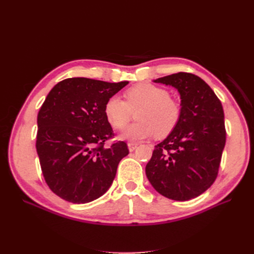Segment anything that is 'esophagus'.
Returning a JSON list of instances; mask_svg holds the SVG:
<instances>
[{
	"label": "esophagus",
	"instance_id": "obj_1",
	"mask_svg": "<svg viewBox=\"0 0 254 254\" xmlns=\"http://www.w3.org/2000/svg\"><path fill=\"white\" fill-rule=\"evenodd\" d=\"M136 147H137V144L136 143H132V142L128 143V149H129V151H133Z\"/></svg>",
	"mask_w": 254,
	"mask_h": 254
}]
</instances>
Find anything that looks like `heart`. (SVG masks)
I'll use <instances>...</instances> for the list:
<instances>
[{"label": "heart", "mask_w": 254, "mask_h": 254, "mask_svg": "<svg viewBox=\"0 0 254 254\" xmlns=\"http://www.w3.org/2000/svg\"><path fill=\"white\" fill-rule=\"evenodd\" d=\"M126 101L111 96L105 104V115L109 124L117 129L126 126L131 111L137 110L139 121L127 126L120 137L128 141H140L152 134L165 137L178 124L181 115L179 104L170 97V92L151 83H139L125 92Z\"/></svg>", "instance_id": "heart-1"}]
</instances>
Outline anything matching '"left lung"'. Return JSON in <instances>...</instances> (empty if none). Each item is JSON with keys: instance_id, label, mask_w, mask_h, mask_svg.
<instances>
[{"instance_id": "left-lung-1", "label": "left lung", "mask_w": 254, "mask_h": 254, "mask_svg": "<svg viewBox=\"0 0 254 254\" xmlns=\"http://www.w3.org/2000/svg\"><path fill=\"white\" fill-rule=\"evenodd\" d=\"M153 81L178 90L181 115L173 131L155 146L145 173L161 195L190 200L217 177L226 144L224 109L209 84L194 74L180 72Z\"/></svg>"}]
</instances>
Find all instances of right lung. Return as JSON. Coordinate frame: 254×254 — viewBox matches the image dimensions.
<instances>
[{
  "instance_id": "right-lung-1",
  "label": "right lung",
  "mask_w": 254,
  "mask_h": 254,
  "mask_svg": "<svg viewBox=\"0 0 254 254\" xmlns=\"http://www.w3.org/2000/svg\"><path fill=\"white\" fill-rule=\"evenodd\" d=\"M126 84L128 81L67 78L50 91L41 106L37 153L45 182L64 200L87 203L103 196L111 187L120 161L129 153L122 141L104 147L113 135L105 104Z\"/></svg>"
}]
</instances>
